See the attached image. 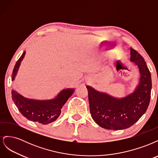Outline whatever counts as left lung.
<instances>
[{
  "instance_id": "obj_1",
  "label": "left lung",
  "mask_w": 158,
  "mask_h": 158,
  "mask_svg": "<svg viewBox=\"0 0 158 158\" xmlns=\"http://www.w3.org/2000/svg\"><path fill=\"white\" fill-rule=\"evenodd\" d=\"M131 61L138 66L140 74L139 84L132 94L117 98L86 86L91 116L103 128H128L139 120L149 106L152 89L150 72L144 58L132 48H131Z\"/></svg>"
}]
</instances>
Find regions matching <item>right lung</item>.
<instances>
[{
	"label": "right lung",
	"instance_id": "add662e5",
	"mask_svg": "<svg viewBox=\"0 0 158 158\" xmlns=\"http://www.w3.org/2000/svg\"><path fill=\"white\" fill-rule=\"evenodd\" d=\"M26 54L23 51L14 66L12 80L15 79L22 59ZM74 92V89L62 90L54 99L35 100L26 98L15 90H12V98L20 112L28 120L47 125L56 120L61 113V109Z\"/></svg>",
	"mask_w": 158,
	"mask_h": 158
}]
</instances>
